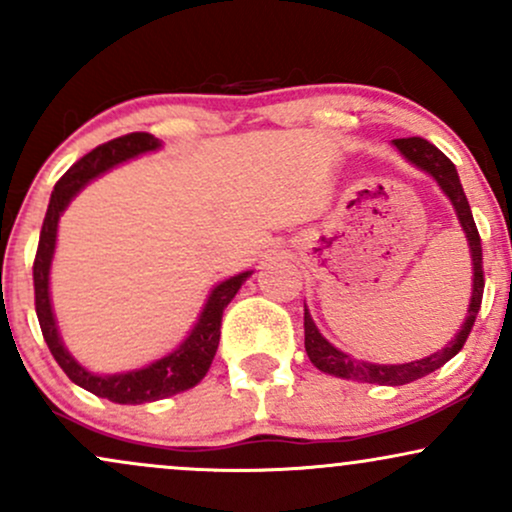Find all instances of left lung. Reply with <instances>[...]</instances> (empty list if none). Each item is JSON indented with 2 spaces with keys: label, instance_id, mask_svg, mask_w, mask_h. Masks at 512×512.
Returning a JSON list of instances; mask_svg holds the SVG:
<instances>
[{
  "label": "left lung",
  "instance_id": "8db88e82",
  "mask_svg": "<svg viewBox=\"0 0 512 512\" xmlns=\"http://www.w3.org/2000/svg\"><path fill=\"white\" fill-rule=\"evenodd\" d=\"M397 146V151L407 158L409 163H414L416 168L426 170L433 180L438 182L440 190L448 195V199L455 207L457 219L467 236L469 252H472V267H474V281H472V298H469V310L467 317L462 322V330L455 334V339L445 346V349L436 351V354L421 358V361L411 363H368L351 358L344 351H339L337 346L327 342L322 337L320 330L315 327L313 317H310L308 308L303 313V327H305V351L308 358L313 361L315 368H320L322 373L337 375V378L346 380H358V383H375V385H407L411 380H419L424 375L433 373L440 366L450 361L452 356L460 354V349L467 342L469 332H472L474 320H477L479 308H481V296H484V267H481V238L477 231V223H474L472 209H469L467 195L462 190L460 175H457L455 163L450 161L443 151L436 149L431 142L421 137H407V139H395L392 142Z\"/></svg>",
  "mask_w": 512,
  "mask_h": 512
}]
</instances>
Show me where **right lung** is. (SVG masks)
I'll list each match as a JSON object with an SVG mask.
<instances>
[{
    "mask_svg": "<svg viewBox=\"0 0 512 512\" xmlns=\"http://www.w3.org/2000/svg\"><path fill=\"white\" fill-rule=\"evenodd\" d=\"M161 149V142L149 132H132L125 137H117L113 142L96 146L91 154L74 163L67 173L57 180L55 190H52L48 214H45L43 228H40L38 252H35L33 262V289H35V313H38L40 330H43L45 342H48L50 354L60 363V368L69 375V380L84 390L93 392L96 397L110 399L115 404H144L156 402V399H166L178 392L190 390L199 380L207 375V370L214 361L216 349H219L221 337V317L223 308L233 301L240 286L252 272H243L231 276V279L221 281L209 293L207 303H204L202 315H199L197 325L187 334L173 354L158 358L149 363L146 368L127 370V373L117 375H96L91 370L81 366L76 358L69 354L67 346L62 344L60 332H57L55 313H52L50 303V264L55 255L57 243V223H60L62 211L72 202V197L86 182L110 170L117 163H125L129 158H137L149 151Z\"/></svg>",
    "mask_w": 512,
    "mask_h": 512,
    "instance_id": "obj_1",
    "label": "right lung"
}]
</instances>
